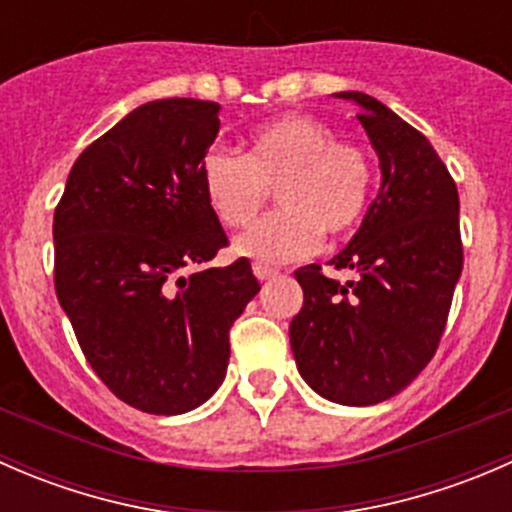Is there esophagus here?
<instances>
[{
  "mask_svg": "<svg viewBox=\"0 0 512 512\" xmlns=\"http://www.w3.org/2000/svg\"><path fill=\"white\" fill-rule=\"evenodd\" d=\"M252 272H255V277L260 282L272 280V277L280 275V270H275V267H267V265H255V267H252Z\"/></svg>",
  "mask_w": 512,
  "mask_h": 512,
  "instance_id": "obj_1",
  "label": "esophagus"
}]
</instances>
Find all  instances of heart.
<instances>
[{"instance_id":"b5f03b06","label":"heart","mask_w":512,"mask_h":512,"mask_svg":"<svg viewBox=\"0 0 512 512\" xmlns=\"http://www.w3.org/2000/svg\"><path fill=\"white\" fill-rule=\"evenodd\" d=\"M369 156L319 118L287 113L257 128L245 156L210 148L200 160V183L225 227L247 225L275 188L280 210L232 240L235 255L257 265H282L312 255L322 232H352L369 205Z\"/></svg>"}]
</instances>
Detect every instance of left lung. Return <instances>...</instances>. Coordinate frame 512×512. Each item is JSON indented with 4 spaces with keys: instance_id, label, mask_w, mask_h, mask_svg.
Wrapping results in <instances>:
<instances>
[{
    "instance_id": "1",
    "label": "left lung",
    "mask_w": 512,
    "mask_h": 512,
    "mask_svg": "<svg viewBox=\"0 0 512 512\" xmlns=\"http://www.w3.org/2000/svg\"><path fill=\"white\" fill-rule=\"evenodd\" d=\"M361 128L379 156L381 185L339 255L337 282L319 265L294 272L304 307L289 324L302 379L327 401L371 406L411 384L436 354L461 280L458 190L431 143L391 108L361 91Z\"/></svg>"
}]
</instances>
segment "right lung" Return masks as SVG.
<instances>
[{
  "instance_id": "1",
  "label": "right lung",
  "mask_w": 512,
  "mask_h": 512,
  "mask_svg": "<svg viewBox=\"0 0 512 512\" xmlns=\"http://www.w3.org/2000/svg\"><path fill=\"white\" fill-rule=\"evenodd\" d=\"M218 133V103H143L76 158L54 213L61 309L103 384L146 414L218 391L232 322L260 292L245 257L185 275L227 245L200 183Z\"/></svg>"
}]
</instances>
